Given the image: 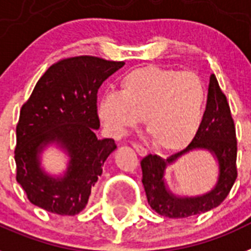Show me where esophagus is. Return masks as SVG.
<instances>
[{
    "label": "esophagus",
    "instance_id": "1",
    "mask_svg": "<svg viewBox=\"0 0 251 251\" xmlns=\"http://www.w3.org/2000/svg\"><path fill=\"white\" fill-rule=\"evenodd\" d=\"M132 146H133V149L136 150V152H137L138 155H141V156H144V155L148 154V150H146L144 146H141V145L138 144H133Z\"/></svg>",
    "mask_w": 251,
    "mask_h": 251
}]
</instances>
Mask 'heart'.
<instances>
[{
    "mask_svg": "<svg viewBox=\"0 0 251 251\" xmlns=\"http://www.w3.org/2000/svg\"><path fill=\"white\" fill-rule=\"evenodd\" d=\"M206 88L194 72L140 68L122 78L118 93H107L97 115L110 136L123 137L144 119L152 144L178 150L191 142L204 117Z\"/></svg>",
    "mask_w": 251,
    "mask_h": 251,
    "instance_id": "1",
    "label": "heart"
}]
</instances>
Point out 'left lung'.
Returning a JSON list of instances; mask_svg holds the SVG:
<instances>
[{
	"instance_id": "left-lung-1",
	"label": "left lung",
	"mask_w": 251,
	"mask_h": 251,
	"mask_svg": "<svg viewBox=\"0 0 251 251\" xmlns=\"http://www.w3.org/2000/svg\"><path fill=\"white\" fill-rule=\"evenodd\" d=\"M195 150H205L213 155L219 164L217 181L212 190L202 196H176L167 187L165 171L183 154ZM236 156L237 142L229 105L218 80L212 74L201 126L191 144L167 159L150 154L141 160L142 183L149 205L158 214L168 218H187L217 208L227 198L237 178Z\"/></svg>"
}]
</instances>
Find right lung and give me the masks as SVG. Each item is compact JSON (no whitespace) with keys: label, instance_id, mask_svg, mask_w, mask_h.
Masks as SVG:
<instances>
[{"label":"right lung","instance_id":"1","mask_svg":"<svg viewBox=\"0 0 251 251\" xmlns=\"http://www.w3.org/2000/svg\"><path fill=\"white\" fill-rule=\"evenodd\" d=\"M124 65L93 56L53 64L23 105L16 126V181L29 201L53 214L75 215L86 208L91 188L117 149L111 138L99 140L97 91ZM56 144L68 156L63 175H49L42 152Z\"/></svg>","mask_w":251,"mask_h":251}]
</instances>
